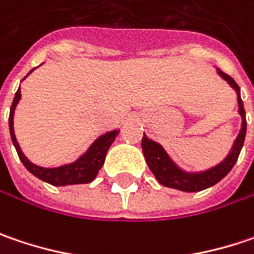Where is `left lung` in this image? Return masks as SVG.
Instances as JSON below:
<instances>
[{
    "mask_svg": "<svg viewBox=\"0 0 254 254\" xmlns=\"http://www.w3.org/2000/svg\"><path fill=\"white\" fill-rule=\"evenodd\" d=\"M217 74L222 77L223 80H226L227 84L233 88L237 94V106H239V114L242 117V127L240 131L236 137L235 143L230 148L229 154L224 159L210 167L207 170L201 171H186L182 167H179L171 157L167 154V151L164 150V147L160 143L148 138L146 134L143 135L141 140V148L144 153V159L147 161L148 169L154 174V177L157 179V182L166 187L176 189L180 191H187V193H194V191H201L204 189H209L216 183H219L223 177H226L229 174V171L233 169L236 161L239 159V154L242 151V147L245 143V137H246V111L243 107V101L240 97V87L236 84V81L227 74H224L220 68H216Z\"/></svg>",
    "mask_w": 254,
    "mask_h": 254,
    "instance_id": "8db88e82",
    "label": "left lung"
}]
</instances>
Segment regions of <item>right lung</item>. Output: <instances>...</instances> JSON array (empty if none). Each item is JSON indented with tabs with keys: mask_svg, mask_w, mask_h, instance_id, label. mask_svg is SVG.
Returning <instances> with one entry per match:
<instances>
[{
	"mask_svg": "<svg viewBox=\"0 0 254 254\" xmlns=\"http://www.w3.org/2000/svg\"><path fill=\"white\" fill-rule=\"evenodd\" d=\"M31 70L28 72V75L31 74ZM21 100V90H17L14 101L11 104L9 110V134H11V140L12 144L15 147L17 153H18L19 160L22 161V164L25 166V169L34 174L35 177H38L40 180H43L45 183L53 184V186H70V184H87L91 183L97 177L98 170L103 167L106 154H107L108 148L113 144V141L116 140V137L119 135L120 130H111L107 133L101 134L100 137H97L93 144L87 148V151L81 154L78 159L72 163L60 166V167H41L31 163L30 160L25 157V154L22 153L18 141L15 138L14 133V111L15 107Z\"/></svg>",
	"mask_w": 254,
	"mask_h": 254,
	"instance_id": "add662e5",
	"label": "right lung"
}]
</instances>
